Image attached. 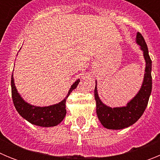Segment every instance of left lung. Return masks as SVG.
Instances as JSON below:
<instances>
[{
    "instance_id": "8db88e82",
    "label": "left lung",
    "mask_w": 160,
    "mask_h": 160,
    "mask_svg": "<svg viewBox=\"0 0 160 160\" xmlns=\"http://www.w3.org/2000/svg\"><path fill=\"white\" fill-rule=\"evenodd\" d=\"M136 42L143 51L146 69L142 87L136 96L128 103V106L111 108L104 105L98 95L97 86L95 85L94 98L96 101V113L101 123L107 129L120 130L128 128L138 121L148 106L152 89V60L149 56L146 42L139 32H137Z\"/></svg>"
}]
</instances>
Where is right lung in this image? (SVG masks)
I'll return each instance as SVG.
<instances>
[{"label": "right lung", "instance_id": "add662e5", "mask_svg": "<svg viewBox=\"0 0 160 160\" xmlns=\"http://www.w3.org/2000/svg\"><path fill=\"white\" fill-rule=\"evenodd\" d=\"M79 82L80 80L78 79L72 85L66 98L61 102L55 105L49 106V107H40L29 105V103L22 99V98L18 93L16 87L14 85L13 77L12 75L11 90H12V98L13 105L19 114H21V116L29 121L30 123L40 126V127H45V128L54 127L60 123L66 116V99L70 93L73 91V90L77 87Z\"/></svg>", "mask_w": 160, "mask_h": 160}]
</instances>
